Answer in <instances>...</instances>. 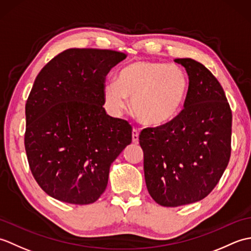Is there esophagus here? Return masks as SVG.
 <instances>
[{"label": "esophagus", "instance_id": "34e87169", "mask_svg": "<svg viewBox=\"0 0 251 251\" xmlns=\"http://www.w3.org/2000/svg\"><path fill=\"white\" fill-rule=\"evenodd\" d=\"M131 138H132V142L134 143H138V141H139V131H138L136 128L132 129Z\"/></svg>", "mask_w": 251, "mask_h": 251}]
</instances>
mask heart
Instances as JSON below:
<instances>
[{"label": "heart", "instance_id": "obj_1", "mask_svg": "<svg viewBox=\"0 0 251 251\" xmlns=\"http://www.w3.org/2000/svg\"><path fill=\"white\" fill-rule=\"evenodd\" d=\"M117 83L106 82L105 105L121 114L131 99V111L141 123L158 126L173 120L185 102L189 79L184 71L166 62L138 60L123 68Z\"/></svg>", "mask_w": 251, "mask_h": 251}]
</instances>
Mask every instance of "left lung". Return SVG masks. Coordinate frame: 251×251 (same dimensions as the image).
I'll return each mask as SVG.
<instances>
[{"mask_svg": "<svg viewBox=\"0 0 251 251\" xmlns=\"http://www.w3.org/2000/svg\"><path fill=\"white\" fill-rule=\"evenodd\" d=\"M175 62L189 75L184 108L166 124L149 127L139 136L148 191L165 207L205 199L231 156L232 111L225 90L201 63L191 58Z\"/></svg>", "mask_w": 251, "mask_h": 251, "instance_id": "1", "label": "left lung"}]
</instances>
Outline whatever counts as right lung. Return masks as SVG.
Masks as SVG:
<instances>
[{"label":"right lung","instance_id":"1","mask_svg":"<svg viewBox=\"0 0 251 251\" xmlns=\"http://www.w3.org/2000/svg\"><path fill=\"white\" fill-rule=\"evenodd\" d=\"M125 58L110 50L70 49L37 74L25 103V148L37 184L58 201H97L111 164L131 142L129 123L102 106L105 76Z\"/></svg>","mask_w":251,"mask_h":251}]
</instances>
